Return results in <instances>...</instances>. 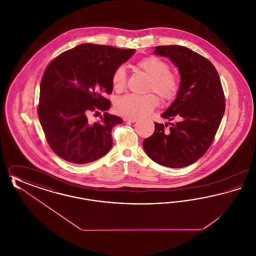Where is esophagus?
I'll list each match as a JSON object with an SVG mask.
<instances>
[{
	"label": "esophagus",
	"instance_id": "34e87169",
	"mask_svg": "<svg viewBox=\"0 0 256 256\" xmlns=\"http://www.w3.org/2000/svg\"><path fill=\"white\" fill-rule=\"evenodd\" d=\"M126 121H128L130 122H135L137 121V118H132V117H130V118H126Z\"/></svg>",
	"mask_w": 256,
	"mask_h": 256
}]
</instances>
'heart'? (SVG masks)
<instances>
[{
    "label": "heart",
    "mask_w": 256,
    "mask_h": 256,
    "mask_svg": "<svg viewBox=\"0 0 256 256\" xmlns=\"http://www.w3.org/2000/svg\"><path fill=\"white\" fill-rule=\"evenodd\" d=\"M138 67L152 78L150 91H154L164 100H170L176 96L180 89V80L176 74L170 72L169 64L158 56H146L138 62ZM126 82V70L119 66L112 74V84L115 90L121 91ZM158 98L154 94L145 96L128 94L119 98L116 108L130 117H143L158 106Z\"/></svg>",
    "instance_id": "1"
}]
</instances>
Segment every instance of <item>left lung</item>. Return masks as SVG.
<instances>
[{
	"mask_svg": "<svg viewBox=\"0 0 256 256\" xmlns=\"http://www.w3.org/2000/svg\"><path fill=\"white\" fill-rule=\"evenodd\" d=\"M154 54L170 60L180 82L176 98L161 114L168 122L154 124V132L143 141V148L160 165L183 168L200 158L213 142L226 108L222 87L214 65L192 50L158 46Z\"/></svg>",
	"mask_w": 256,
	"mask_h": 256,
	"instance_id": "8db88e82",
	"label": "left lung"
}]
</instances>
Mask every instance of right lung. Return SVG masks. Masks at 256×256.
Returning a JSON list of instances; mask_svg holds the SVG:
<instances>
[{
    "label": "right lung",
    "instance_id": "right-lung-1",
    "mask_svg": "<svg viewBox=\"0 0 256 256\" xmlns=\"http://www.w3.org/2000/svg\"><path fill=\"white\" fill-rule=\"evenodd\" d=\"M134 52L84 43L62 52L48 65L40 84L37 113L50 148L60 158L86 164L110 152L111 130L122 119L104 113L98 122H91L87 117L91 112L110 110L106 95L113 89V72Z\"/></svg>",
    "mask_w": 256,
    "mask_h": 256
}]
</instances>
